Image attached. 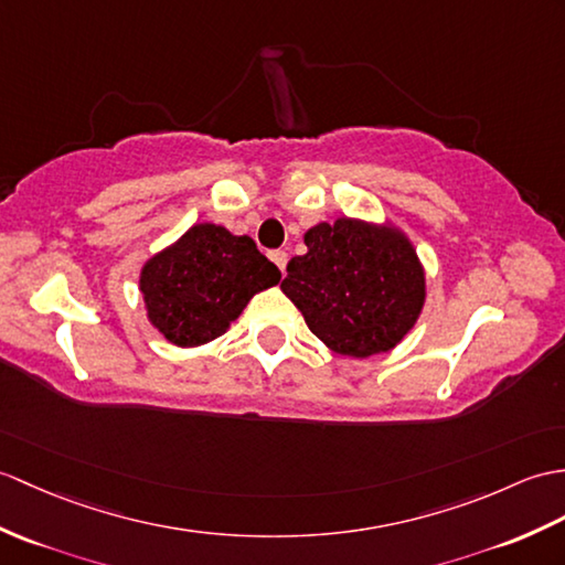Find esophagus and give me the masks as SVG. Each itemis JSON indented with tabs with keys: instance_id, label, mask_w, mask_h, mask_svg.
Wrapping results in <instances>:
<instances>
[{
	"instance_id": "esophagus-1",
	"label": "esophagus",
	"mask_w": 565,
	"mask_h": 565,
	"mask_svg": "<svg viewBox=\"0 0 565 565\" xmlns=\"http://www.w3.org/2000/svg\"><path fill=\"white\" fill-rule=\"evenodd\" d=\"M269 257H271L274 265H277V267L281 269V274H284V269H286V262H288V255H286L284 250H274V253H269Z\"/></svg>"
}]
</instances>
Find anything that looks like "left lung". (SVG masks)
Here are the masks:
<instances>
[{
	"label": "left lung",
	"instance_id": "8db88e82",
	"mask_svg": "<svg viewBox=\"0 0 565 565\" xmlns=\"http://www.w3.org/2000/svg\"><path fill=\"white\" fill-rule=\"evenodd\" d=\"M303 241L308 253L288 262L281 291L310 332L353 359L395 349L426 300V274L412 241L390 223L347 216L318 223Z\"/></svg>",
	"mask_w": 565,
	"mask_h": 565
}]
</instances>
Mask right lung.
Here are the masks:
<instances>
[{"mask_svg":"<svg viewBox=\"0 0 565 565\" xmlns=\"http://www.w3.org/2000/svg\"><path fill=\"white\" fill-rule=\"evenodd\" d=\"M281 271L247 235L194 223L141 267L139 291L149 322L175 347H202L228 330L255 294Z\"/></svg>","mask_w":565,"mask_h":565,"instance_id":"right-lung-1","label":"right lung"}]
</instances>
